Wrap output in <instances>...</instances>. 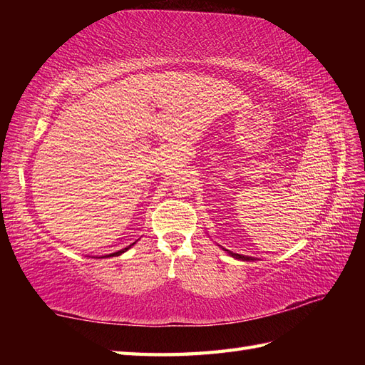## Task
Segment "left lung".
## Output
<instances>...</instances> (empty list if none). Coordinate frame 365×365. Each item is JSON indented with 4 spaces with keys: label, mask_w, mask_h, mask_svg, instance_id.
Returning <instances> with one entry per match:
<instances>
[{
    "label": "left lung",
    "mask_w": 365,
    "mask_h": 365,
    "mask_svg": "<svg viewBox=\"0 0 365 365\" xmlns=\"http://www.w3.org/2000/svg\"><path fill=\"white\" fill-rule=\"evenodd\" d=\"M224 251H227V250H224ZM229 252V255H232V257L234 259H238V260H245V262H250V260H254L252 257H247V255H242V254H235V252H232V251H227Z\"/></svg>",
    "instance_id": "obj_1"
}]
</instances>
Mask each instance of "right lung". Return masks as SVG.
Instances as JSON below:
<instances>
[{"label":"right lung","instance_id":"add662e5","mask_svg":"<svg viewBox=\"0 0 365 365\" xmlns=\"http://www.w3.org/2000/svg\"><path fill=\"white\" fill-rule=\"evenodd\" d=\"M130 247H131V245H130V246H127V247H123V250H120V251H118V252H113V254H110V255H108V257H114V255H120L122 252H125V251H128V250H130ZM103 257H106V255H103Z\"/></svg>","mask_w":365,"mask_h":365}]
</instances>
